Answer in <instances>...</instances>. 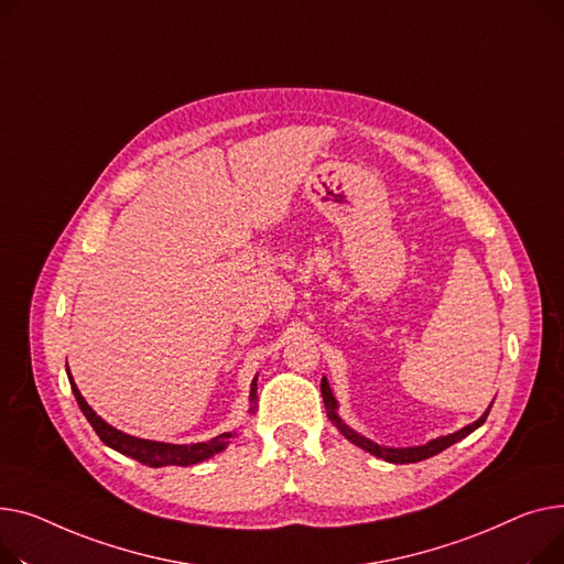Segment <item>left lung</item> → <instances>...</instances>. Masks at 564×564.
I'll use <instances>...</instances> for the list:
<instances>
[{"label": "left lung", "instance_id": "1", "mask_svg": "<svg viewBox=\"0 0 564 564\" xmlns=\"http://www.w3.org/2000/svg\"><path fill=\"white\" fill-rule=\"evenodd\" d=\"M321 393H323V403H325V410H327V419L337 425L339 433H341V435H344L348 442H352L355 446H359V448H364V451H369V453H371V455H376V457H382L384 462H391V465H410V462H421V459H427V457H433V455L442 453L444 448H448V446L457 444L459 440H465L467 435H471V433H474L476 427H480V425L485 423V419H487V414H489V408L494 405V401H491V405L487 408V412H485V414H482L478 421H474L471 425H465V427L457 430V433H453V435H446V437H437V440L427 442V444H423V446L389 448V446H380V444H376V442L367 440V437H364V435L355 433L352 427H348V425L341 421V416L337 414V410H339V403H337L335 393H333V389H329V384H327V380H325V378L321 380Z\"/></svg>", "mask_w": 564, "mask_h": 564}]
</instances>
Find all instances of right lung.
Instances as JSON below:
<instances>
[{
	"label": "right lung",
	"instance_id": "add662e5",
	"mask_svg": "<svg viewBox=\"0 0 564 564\" xmlns=\"http://www.w3.org/2000/svg\"><path fill=\"white\" fill-rule=\"evenodd\" d=\"M68 371V378H70V387H73V393L75 399L84 412V416L88 419V423L93 425V430L97 433V437L102 440L109 448L127 455V457H134L137 462H141V465H148V467H191V465H197V462L203 459H209L212 455L225 451V446L229 444V437L231 433H223L209 442H197V444H188V446H180V444H163V442H152V440H141V437H131L127 433H120V430H116L113 425H109L102 416H97L93 412V408L84 401L82 391L77 389L73 376H70V369ZM254 399H257V376L250 384V405H254ZM254 408H250L252 412Z\"/></svg>",
	"mask_w": 564,
	"mask_h": 564
}]
</instances>
